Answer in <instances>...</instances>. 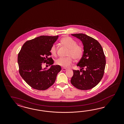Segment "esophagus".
Masks as SVG:
<instances>
[{
    "label": "esophagus",
    "instance_id": "esophagus-1",
    "mask_svg": "<svg viewBox=\"0 0 124 124\" xmlns=\"http://www.w3.org/2000/svg\"><path fill=\"white\" fill-rule=\"evenodd\" d=\"M62 70H63V71H67V69L64 68H63L62 69Z\"/></svg>",
    "mask_w": 124,
    "mask_h": 124
}]
</instances>
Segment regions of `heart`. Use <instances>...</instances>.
<instances>
[{"label":"heart","instance_id":"1","mask_svg":"<svg viewBox=\"0 0 124 124\" xmlns=\"http://www.w3.org/2000/svg\"><path fill=\"white\" fill-rule=\"evenodd\" d=\"M60 43L68 49L65 58H60L56 61V64L62 67H70L72 63L73 59L78 61L81 59L84 54V49L81 45H77V42L70 37H64L61 39ZM50 53L54 56H56V46L53 45L50 49Z\"/></svg>","mask_w":124,"mask_h":124}]
</instances>
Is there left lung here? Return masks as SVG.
Returning <instances> with one entry per match:
<instances>
[{"label": "left lung", "mask_w": 124, "mask_h": 124, "mask_svg": "<svg viewBox=\"0 0 124 124\" xmlns=\"http://www.w3.org/2000/svg\"><path fill=\"white\" fill-rule=\"evenodd\" d=\"M82 42L84 54L77 66L80 70H73L72 85L81 90L92 89L101 81L105 69V56L99 42L84 34H72Z\"/></svg>", "instance_id": "8db88e82"}]
</instances>
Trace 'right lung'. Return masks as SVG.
Masks as SVG:
<instances>
[{"instance_id": "right-lung-1", "label": "right lung", "mask_w": 124, "mask_h": 124, "mask_svg": "<svg viewBox=\"0 0 124 124\" xmlns=\"http://www.w3.org/2000/svg\"><path fill=\"white\" fill-rule=\"evenodd\" d=\"M58 36L42 35L27 41L22 46L18 56L19 73L24 80L32 88L47 90L55 82L61 70L60 66L52 65L49 69H43L42 64L52 65L54 60L50 49Z\"/></svg>"}]
</instances>
